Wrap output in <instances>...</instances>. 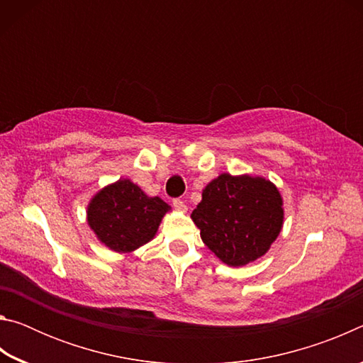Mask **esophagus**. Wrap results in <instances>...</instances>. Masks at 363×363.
<instances>
[{
	"label": "esophagus",
	"mask_w": 363,
	"mask_h": 363,
	"mask_svg": "<svg viewBox=\"0 0 363 363\" xmlns=\"http://www.w3.org/2000/svg\"><path fill=\"white\" fill-rule=\"evenodd\" d=\"M173 206L176 208V210H179V211H186V210H187L186 203H184V201H182L181 199H174V200H173Z\"/></svg>",
	"instance_id": "obj_1"
}]
</instances>
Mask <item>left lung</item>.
Returning a JSON list of instances; mask_svg holds the SVG:
<instances>
[{
    "instance_id": "8db88e82",
    "label": "left lung",
    "mask_w": 363,
    "mask_h": 363,
    "mask_svg": "<svg viewBox=\"0 0 363 363\" xmlns=\"http://www.w3.org/2000/svg\"><path fill=\"white\" fill-rule=\"evenodd\" d=\"M201 240L227 266H245L266 255L284 224L277 187L264 177L220 174L192 211Z\"/></svg>"
}]
</instances>
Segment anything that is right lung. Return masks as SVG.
<instances>
[{"label":"right lung","mask_w":363,"mask_h":363,"mask_svg":"<svg viewBox=\"0 0 363 363\" xmlns=\"http://www.w3.org/2000/svg\"><path fill=\"white\" fill-rule=\"evenodd\" d=\"M168 208L160 196H147L130 179H120L91 200L88 224L106 247L130 253L155 237Z\"/></svg>","instance_id":"1"}]
</instances>
